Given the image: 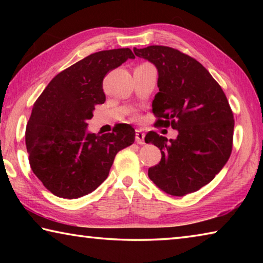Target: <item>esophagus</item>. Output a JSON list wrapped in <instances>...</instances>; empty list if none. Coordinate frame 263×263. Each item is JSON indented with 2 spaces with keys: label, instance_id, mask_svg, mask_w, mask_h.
<instances>
[{
  "label": "esophagus",
  "instance_id": "1",
  "mask_svg": "<svg viewBox=\"0 0 263 263\" xmlns=\"http://www.w3.org/2000/svg\"><path fill=\"white\" fill-rule=\"evenodd\" d=\"M136 141L139 145H144L145 144V133L141 130H138L136 132Z\"/></svg>",
  "mask_w": 263,
  "mask_h": 263
}]
</instances>
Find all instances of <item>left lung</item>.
Masks as SVG:
<instances>
[{
    "mask_svg": "<svg viewBox=\"0 0 263 263\" xmlns=\"http://www.w3.org/2000/svg\"><path fill=\"white\" fill-rule=\"evenodd\" d=\"M158 69L159 92L152 108L157 126L177 130L176 139L151 131L147 144L161 151L148 169L158 188L172 196L201 189L219 173L232 152L234 119L229 101L208 69L194 58L167 46L133 48Z\"/></svg>",
    "mask_w": 263,
    "mask_h": 263,
    "instance_id": "1",
    "label": "left lung"
}]
</instances>
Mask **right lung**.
Wrapping results in <instances>:
<instances>
[{
	"label": "right lung",
	"instance_id": "1",
	"mask_svg": "<svg viewBox=\"0 0 263 263\" xmlns=\"http://www.w3.org/2000/svg\"><path fill=\"white\" fill-rule=\"evenodd\" d=\"M130 48L92 53L55 75L33 104L25 144L33 174L62 198L90 194L109 175L116 154L133 144L135 128L119 124L111 133H91L88 121L103 104V79L127 59Z\"/></svg>",
	"mask_w": 263,
	"mask_h": 263
}]
</instances>
